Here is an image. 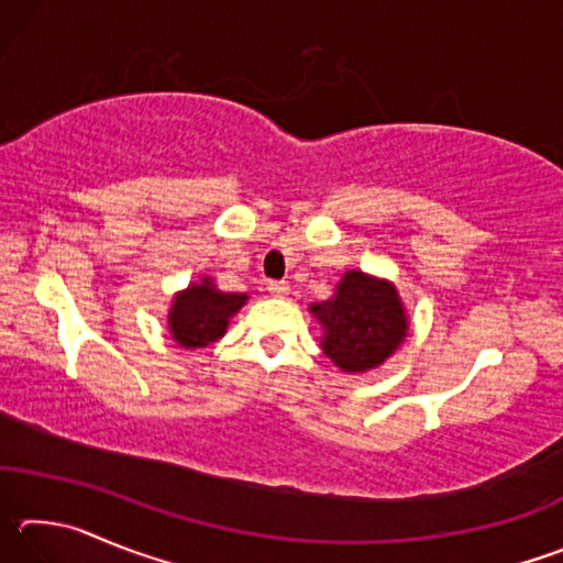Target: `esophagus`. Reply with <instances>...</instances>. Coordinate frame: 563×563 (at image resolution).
<instances>
[{"instance_id":"34e87169","label":"esophagus","mask_w":563,"mask_h":563,"mask_svg":"<svg viewBox=\"0 0 563 563\" xmlns=\"http://www.w3.org/2000/svg\"><path fill=\"white\" fill-rule=\"evenodd\" d=\"M268 292L273 295V298H288L290 285L285 283V280H271L268 283Z\"/></svg>"}]
</instances>
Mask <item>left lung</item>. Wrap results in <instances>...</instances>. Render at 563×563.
<instances>
[{"label":"left lung","instance_id":"obj_1","mask_svg":"<svg viewBox=\"0 0 563 563\" xmlns=\"http://www.w3.org/2000/svg\"><path fill=\"white\" fill-rule=\"evenodd\" d=\"M310 312L322 325V352L342 373H367L402 345L409 330L405 305L389 280L347 271L325 302Z\"/></svg>","mask_w":563,"mask_h":563}]
</instances>
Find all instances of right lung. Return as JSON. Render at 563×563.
I'll list each match as a JSON object with an SVG mask.
<instances>
[{
    "label": "right lung",
    "mask_w": 563,
    "mask_h": 563,
    "mask_svg": "<svg viewBox=\"0 0 563 563\" xmlns=\"http://www.w3.org/2000/svg\"><path fill=\"white\" fill-rule=\"evenodd\" d=\"M247 300L245 292H223L213 285V278H201L186 290H180L168 310V330L180 347H208L221 340L238 310Z\"/></svg>",
    "instance_id": "obj_1"
}]
</instances>
